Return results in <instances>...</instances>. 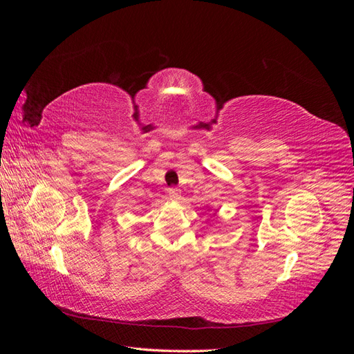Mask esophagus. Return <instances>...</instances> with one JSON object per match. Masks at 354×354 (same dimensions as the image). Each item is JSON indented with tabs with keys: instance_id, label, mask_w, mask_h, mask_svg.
I'll return each mask as SVG.
<instances>
[{
	"instance_id": "obj_1",
	"label": "esophagus",
	"mask_w": 354,
	"mask_h": 354,
	"mask_svg": "<svg viewBox=\"0 0 354 354\" xmlns=\"http://www.w3.org/2000/svg\"><path fill=\"white\" fill-rule=\"evenodd\" d=\"M167 194H168L169 198H173V199H178L180 198V190L176 189V187H169L167 190Z\"/></svg>"
}]
</instances>
